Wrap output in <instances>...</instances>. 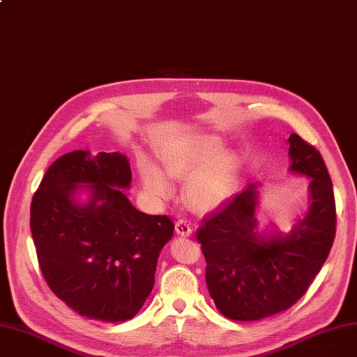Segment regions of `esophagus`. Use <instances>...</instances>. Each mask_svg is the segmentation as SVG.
I'll return each mask as SVG.
<instances>
[{
    "label": "esophagus",
    "mask_w": 357,
    "mask_h": 357,
    "mask_svg": "<svg viewBox=\"0 0 357 357\" xmlns=\"http://www.w3.org/2000/svg\"><path fill=\"white\" fill-rule=\"evenodd\" d=\"M175 230L179 236L182 237H190L192 234V229H191V224L186 221V220H178L175 224Z\"/></svg>",
    "instance_id": "esophagus-1"
}]
</instances>
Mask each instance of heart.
Wrapping results in <instances>:
<instances>
[{
	"instance_id": "heart-1",
	"label": "heart",
	"mask_w": 357,
	"mask_h": 357,
	"mask_svg": "<svg viewBox=\"0 0 357 357\" xmlns=\"http://www.w3.org/2000/svg\"><path fill=\"white\" fill-rule=\"evenodd\" d=\"M222 143L215 136L197 137L162 152V171L150 163L142 165V182L146 192L158 201L169 199L174 185L167 179L186 181L185 195L191 207L207 213L226 199L236 171V156L220 152Z\"/></svg>"
}]
</instances>
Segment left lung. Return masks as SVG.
I'll list each match as a JSON object with an SVG mask.
<instances>
[{
  "mask_svg": "<svg viewBox=\"0 0 357 357\" xmlns=\"http://www.w3.org/2000/svg\"><path fill=\"white\" fill-rule=\"evenodd\" d=\"M289 171L310 178V208L288 234L257 231V183L204 217L197 240L217 310L256 321L291 308L321 271L335 236L333 183L318 150L292 133Z\"/></svg>",
  "mask_w": 357,
  "mask_h": 357,
  "instance_id": "1",
  "label": "left lung"
}]
</instances>
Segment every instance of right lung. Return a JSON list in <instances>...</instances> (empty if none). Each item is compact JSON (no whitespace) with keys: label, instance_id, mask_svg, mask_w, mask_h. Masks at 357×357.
Instances as JSON below:
<instances>
[{"label":"right lung","instance_id":"1","mask_svg":"<svg viewBox=\"0 0 357 357\" xmlns=\"http://www.w3.org/2000/svg\"><path fill=\"white\" fill-rule=\"evenodd\" d=\"M127 156L75 150L54 160L34 192L30 230L53 294L91 320L133 318L155 285L162 248L174 236L166 215L135 208ZM85 190L89 201L77 195Z\"/></svg>","mask_w":357,"mask_h":357}]
</instances>
